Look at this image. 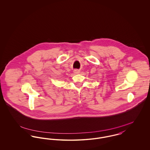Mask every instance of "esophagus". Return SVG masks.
I'll list each match as a JSON object with an SVG mask.
<instances>
[{
	"mask_svg": "<svg viewBox=\"0 0 150 150\" xmlns=\"http://www.w3.org/2000/svg\"><path fill=\"white\" fill-rule=\"evenodd\" d=\"M74 73L75 74H79V73H80V70L76 69V70H74Z\"/></svg>",
	"mask_w": 150,
	"mask_h": 150,
	"instance_id": "esophagus-1",
	"label": "esophagus"
}]
</instances>
